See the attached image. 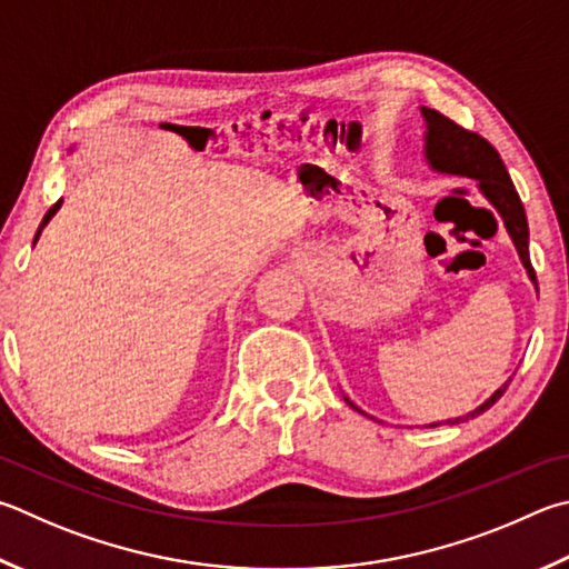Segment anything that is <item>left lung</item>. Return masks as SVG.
I'll use <instances>...</instances> for the list:
<instances>
[{
    "label": "left lung",
    "mask_w": 569,
    "mask_h": 569,
    "mask_svg": "<svg viewBox=\"0 0 569 569\" xmlns=\"http://www.w3.org/2000/svg\"><path fill=\"white\" fill-rule=\"evenodd\" d=\"M422 117L428 121V133H426V153L428 161L432 163V169L446 171V173H458V177H470L480 181L482 193L488 196L490 203L500 211L505 226L515 241V249H518L525 268L532 278V283L537 286L535 278V268L530 263V251H528V219H525V209L518 191L510 181V173L505 169V163L500 159L498 149L492 147L488 139H482L480 133L468 131L458 127L456 121L448 119L446 113H440L436 109H426L422 107ZM508 390V383H505L500 390L492 392V398L482 402L480 408H475L472 412L456 420H448L456 426V422H465L475 416H480L488 408H492L495 402L502 398V392ZM356 408V406H353ZM440 426V422H432L430 428Z\"/></svg>",
    "instance_id": "8db88e82"
}]
</instances>
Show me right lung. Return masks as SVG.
I'll list each match as a JSON object with an SVG mask.
<instances>
[{
    "instance_id": "1",
    "label": "right lung",
    "mask_w": 569,
    "mask_h": 569,
    "mask_svg": "<svg viewBox=\"0 0 569 569\" xmlns=\"http://www.w3.org/2000/svg\"><path fill=\"white\" fill-rule=\"evenodd\" d=\"M59 206H61V201H57L54 206H51V209H49V211H47V216H44V221H41V226H47V221L51 219V216H54V213L59 211ZM37 239H39V233H37ZM37 239H34V241H37Z\"/></svg>"
}]
</instances>
